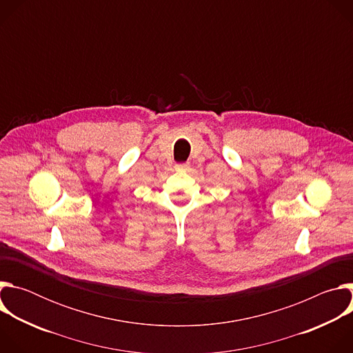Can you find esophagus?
<instances>
[{"instance_id": "obj_1", "label": "esophagus", "mask_w": 353, "mask_h": 353, "mask_svg": "<svg viewBox=\"0 0 353 353\" xmlns=\"http://www.w3.org/2000/svg\"><path fill=\"white\" fill-rule=\"evenodd\" d=\"M188 169H190L188 163H179V165H176V170L177 172H187Z\"/></svg>"}]
</instances>
